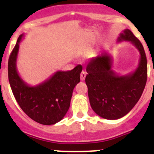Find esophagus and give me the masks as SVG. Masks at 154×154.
Segmentation results:
<instances>
[{"label":"esophagus","instance_id":"34e87169","mask_svg":"<svg viewBox=\"0 0 154 154\" xmlns=\"http://www.w3.org/2000/svg\"><path fill=\"white\" fill-rule=\"evenodd\" d=\"M85 76H86V73H85V72L82 71L81 72V74H80V79H81L82 81H84V80H85Z\"/></svg>","mask_w":154,"mask_h":154}]
</instances>
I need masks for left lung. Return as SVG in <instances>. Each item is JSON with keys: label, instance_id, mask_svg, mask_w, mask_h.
<instances>
[{"label": "left lung", "instance_id": "8db88e82", "mask_svg": "<svg viewBox=\"0 0 154 154\" xmlns=\"http://www.w3.org/2000/svg\"><path fill=\"white\" fill-rule=\"evenodd\" d=\"M128 41L140 52L138 67L133 72L119 75L112 69V58L105 53L94 57L86 67L85 83L93 111L102 118L117 119L126 116L141 97L147 79V61L141 42L125 29L118 42Z\"/></svg>", "mask_w": 154, "mask_h": 154}]
</instances>
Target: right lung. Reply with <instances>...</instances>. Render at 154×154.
<instances>
[{"label": "right lung", "instance_id": "add662e5", "mask_svg": "<svg viewBox=\"0 0 154 154\" xmlns=\"http://www.w3.org/2000/svg\"><path fill=\"white\" fill-rule=\"evenodd\" d=\"M23 37V34L19 36L8 60V79L12 92L21 109L31 119L40 124H55L69 110L82 67L79 65L71 71H58L44 82L36 86L28 85L20 77L16 67L19 44Z\"/></svg>", "mask_w": 154, "mask_h": 154}]
</instances>
